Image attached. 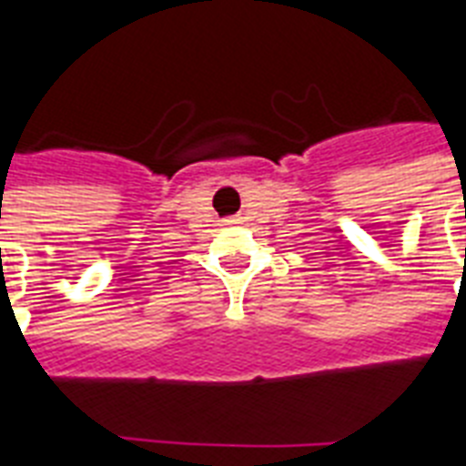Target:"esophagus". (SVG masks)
<instances>
[{
	"mask_svg": "<svg viewBox=\"0 0 466 466\" xmlns=\"http://www.w3.org/2000/svg\"><path fill=\"white\" fill-rule=\"evenodd\" d=\"M232 222H234V219H232Z\"/></svg>",
	"mask_w": 466,
	"mask_h": 466,
	"instance_id": "obj_1",
	"label": "esophagus"
}]
</instances>
